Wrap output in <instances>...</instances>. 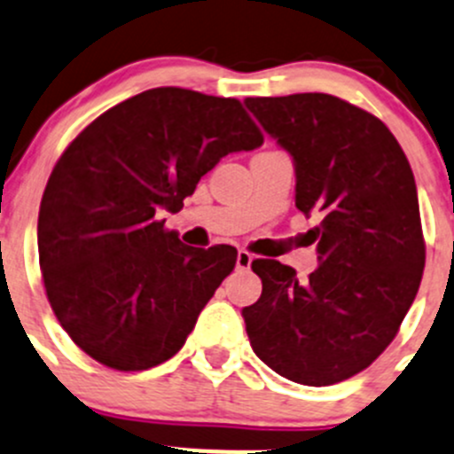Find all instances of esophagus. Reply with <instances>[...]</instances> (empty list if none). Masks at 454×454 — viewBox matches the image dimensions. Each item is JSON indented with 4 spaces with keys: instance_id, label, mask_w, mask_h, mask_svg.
<instances>
[{
    "instance_id": "obj_1",
    "label": "esophagus",
    "mask_w": 454,
    "mask_h": 454,
    "mask_svg": "<svg viewBox=\"0 0 454 454\" xmlns=\"http://www.w3.org/2000/svg\"><path fill=\"white\" fill-rule=\"evenodd\" d=\"M252 261L254 256L249 252H245V249H240V252L236 254V267H239V270H249V267H252Z\"/></svg>"
}]
</instances>
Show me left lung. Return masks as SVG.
<instances>
[{"label":"left lung","mask_w":454,"mask_h":454,"mask_svg":"<svg viewBox=\"0 0 454 454\" xmlns=\"http://www.w3.org/2000/svg\"><path fill=\"white\" fill-rule=\"evenodd\" d=\"M245 106L292 155L296 207L318 267L308 280L258 258L262 294L243 309L262 364L303 386L359 374L392 343L426 265L412 169L390 129L327 93L247 98Z\"/></svg>","instance_id":"left-lung-1"}]
</instances>
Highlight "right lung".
<instances>
[{
  "label": "right lung",
  "mask_w": 454,
  "mask_h": 454,
  "mask_svg": "<svg viewBox=\"0 0 454 454\" xmlns=\"http://www.w3.org/2000/svg\"><path fill=\"white\" fill-rule=\"evenodd\" d=\"M261 145L234 98L160 86L67 146L42 196L37 249L51 308L90 359L137 372L183 348L239 252L189 247L158 214L178 211L220 158Z\"/></svg>",
  "instance_id": "add662e5"
}]
</instances>
